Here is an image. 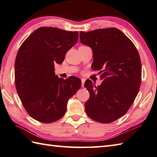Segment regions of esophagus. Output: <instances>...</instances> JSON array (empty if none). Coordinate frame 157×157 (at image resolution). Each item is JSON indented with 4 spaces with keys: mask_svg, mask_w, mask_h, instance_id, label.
Wrapping results in <instances>:
<instances>
[{
    "mask_svg": "<svg viewBox=\"0 0 157 157\" xmlns=\"http://www.w3.org/2000/svg\"><path fill=\"white\" fill-rule=\"evenodd\" d=\"M85 82V80L84 78H81V86H82V87H84Z\"/></svg>",
    "mask_w": 157,
    "mask_h": 157,
    "instance_id": "1",
    "label": "esophagus"
}]
</instances>
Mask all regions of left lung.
Returning <instances> with one entry per match:
<instances>
[{
    "mask_svg": "<svg viewBox=\"0 0 157 157\" xmlns=\"http://www.w3.org/2000/svg\"><path fill=\"white\" fill-rule=\"evenodd\" d=\"M81 43L90 47L94 56L91 68L100 70V86L85 82L90 96L85 112L91 119L110 123L125 114L138 94L142 64L136 46L115 28L80 32Z\"/></svg>",
    "mask_w": 157,
    "mask_h": 157,
    "instance_id": "obj_1",
    "label": "left lung"
}]
</instances>
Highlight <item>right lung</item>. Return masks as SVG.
<instances>
[{"label": "right lung", "instance_id": "right-lung-1", "mask_svg": "<svg viewBox=\"0 0 157 157\" xmlns=\"http://www.w3.org/2000/svg\"><path fill=\"white\" fill-rule=\"evenodd\" d=\"M78 32L52 27L34 31L18 50L15 62V83L22 105L30 116L50 123L65 114L67 103L81 87V79L66 80L55 74L67 52L77 42Z\"/></svg>", "mask_w": 157, "mask_h": 157}]
</instances>
